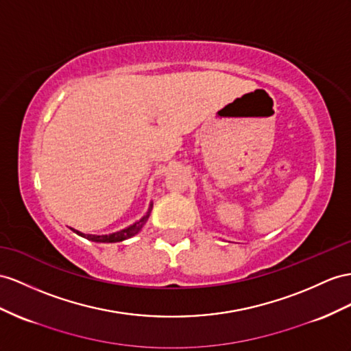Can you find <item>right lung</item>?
Instances as JSON below:
<instances>
[{"label": "right lung", "mask_w": 351, "mask_h": 351, "mask_svg": "<svg viewBox=\"0 0 351 351\" xmlns=\"http://www.w3.org/2000/svg\"><path fill=\"white\" fill-rule=\"evenodd\" d=\"M151 209H152V203H149V208H148V212L147 215H143V217L133 223V226L124 228V230H120L117 232H112V234H102V236H97V234H84V232L78 231V230H74L71 228L74 232H77L78 236H82L87 240H92V241H96V243H117V241H123L125 239H130L133 237L134 234H138V232L143 228V226H145L148 218H149V213H151Z\"/></svg>", "instance_id": "obj_1"}]
</instances>
